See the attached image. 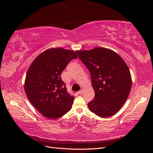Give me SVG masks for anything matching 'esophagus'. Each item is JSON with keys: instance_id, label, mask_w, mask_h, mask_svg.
I'll list each match as a JSON object with an SVG mask.
<instances>
[{"instance_id": "1", "label": "esophagus", "mask_w": 153, "mask_h": 153, "mask_svg": "<svg viewBox=\"0 0 153 153\" xmlns=\"http://www.w3.org/2000/svg\"><path fill=\"white\" fill-rule=\"evenodd\" d=\"M77 94H79V95L82 94V90H80V91H79L78 92H77Z\"/></svg>"}]
</instances>
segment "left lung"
I'll list each match as a JSON object with an SVG mask.
<instances>
[{
  "instance_id": "8db88e82",
  "label": "left lung",
  "mask_w": 153,
  "mask_h": 153,
  "mask_svg": "<svg viewBox=\"0 0 153 153\" xmlns=\"http://www.w3.org/2000/svg\"><path fill=\"white\" fill-rule=\"evenodd\" d=\"M76 53L90 73L95 98L89 109L101 117L116 114L126 101L131 88L130 70L122 58L112 50L95 47Z\"/></svg>"
}]
</instances>
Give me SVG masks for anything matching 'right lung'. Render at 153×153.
<instances>
[{
	"instance_id": "right-lung-1",
	"label": "right lung",
	"mask_w": 153,
	"mask_h": 153,
	"mask_svg": "<svg viewBox=\"0 0 153 153\" xmlns=\"http://www.w3.org/2000/svg\"><path fill=\"white\" fill-rule=\"evenodd\" d=\"M74 58L75 52L62 48H49L29 66L25 81L27 97L44 117L55 119L71 109L74 97L68 94L61 73Z\"/></svg>"
}]
</instances>
